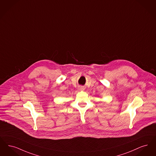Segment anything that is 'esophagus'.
<instances>
[{
	"label": "esophagus",
	"instance_id": "34e87169",
	"mask_svg": "<svg viewBox=\"0 0 156 156\" xmlns=\"http://www.w3.org/2000/svg\"><path fill=\"white\" fill-rule=\"evenodd\" d=\"M79 89L80 90H84L85 88L83 87V86H80L79 87Z\"/></svg>",
	"mask_w": 156,
	"mask_h": 156
}]
</instances>
